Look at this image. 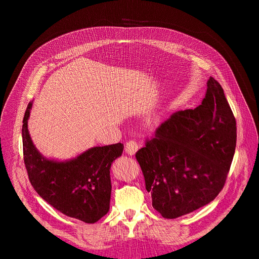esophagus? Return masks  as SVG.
I'll return each instance as SVG.
<instances>
[{
    "label": "esophagus",
    "mask_w": 259,
    "mask_h": 259,
    "mask_svg": "<svg viewBox=\"0 0 259 259\" xmlns=\"http://www.w3.org/2000/svg\"><path fill=\"white\" fill-rule=\"evenodd\" d=\"M124 150H125L126 153H128V155L134 156L135 153L137 152V150H138V144H137L135 140L126 141L125 147H124Z\"/></svg>",
    "instance_id": "34e87169"
}]
</instances>
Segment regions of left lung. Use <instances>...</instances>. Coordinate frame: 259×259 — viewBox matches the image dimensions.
Masks as SVG:
<instances>
[{"mask_svg": "<svg viewBox=\"0 0 259 259\" xmlns=\"http://www.w3.org/2000/svg\"><path fill=\"white\" fill-rule=\"evenodd\" d=\"M236 130L223 88L210 76L200 106L171 114L137 151L152 207L163 218L184 216L217 197L234 158Z\"/></svg>", "mask_w": 259, "mask_h": 259, "instance_id": "1", "label": "left lung"}]
</instances>
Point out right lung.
<instances>
[{"instance_id":"right-lung-1","label":"right lung","mask_w":259,"mask_h":259,"mask_svg":"<svg viewBox=\"0 0 259 259\" xmlns=\"http://www.w3.org/2000/svg\"><path fill=\"white\" fill-rule=\"evenodd\" d=\"M32 102L23 118L22 140L27 175L33 188L48 203L64 214L87 224L97 223L110 209L112 162L122 155L123 145L93 147L69 160L58 161L41 155L27 129Z\"/></svg>"}]
</instances>
